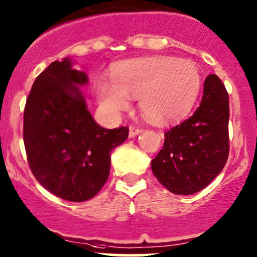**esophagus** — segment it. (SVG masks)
<instances>
[{"label":"esophagus","instance_id":"obj_1","mask_svg":"<svg viewBox=\"0 0 257 257\" xmlns=\"http://www.w3.org/2000/svg\"><path fill=\"white\" fill-rule=\"evenodd\" d=\"M142 132H143V129L137 128V126H134V125L129 126V137H131V138L137 137V135H139L140 133H142Z\"/></svg>","mask_w":257,"mask_h":257}]
</instances>
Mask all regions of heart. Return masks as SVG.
<instances>
[{
    "label": "heart",
    "instance_id": "heart-1",
    "mask_svg": "<svg viewBox=\"0 0 257 257\" xmlns=\"http://www.w3.org/2000/svg\"><path fill=\"white\" fill-rule=\"evenodd\" d=\"M201 73L194 62L172 56H152L115 64L111 81L95 85L103 111L119 114L139 97L143 114L151 122L168 124L187 115L201 89Z\"/></svg>",
    "mask_w": 257,
    "mask_h": 257
}]
</instances>
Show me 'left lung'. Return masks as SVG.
<instances>
[{"label":"left lung","mask_w":257,"mask_h":257,"mask_svg":"<svg viewBox=\"0 0 257 257\" xmlns=\"http://www.w3.org/2000/svg\"><path fill=\"white\" fill-rule=\"evenodd\" d=\"M228 120L227 90L217 75H208L200 106L190 118L166 132L163 149L151 161L161 184L177 195L206 188L227 162Z\"/></svg>","instance_id":"left-lung-1"}]
</instances>
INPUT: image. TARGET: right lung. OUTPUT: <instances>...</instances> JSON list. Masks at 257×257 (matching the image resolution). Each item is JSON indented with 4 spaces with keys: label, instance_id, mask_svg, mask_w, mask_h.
<instances>
[{
    "label": "right lung",
    "instance_id": "obj_1",
    "mask_svg": "<svg viewBox=\"0 0 257 257\" xmlns=\"http://www.w3.org/2000/svg\"><path fill=\"white\" fill-rule=\"evenodd\" d=\"M87 75L70 58L55 61L34 81L24 108L23 139L30 170L53 195L80 202L105 185L111 151L128 138L126 126L106 129L87 109L80 86Z\"/></svg>",
    "mask_w": 257,
    "mask_h": 257
}]
</instances>
